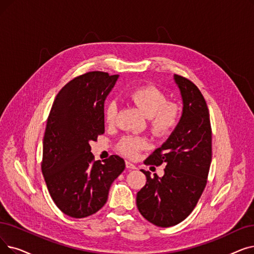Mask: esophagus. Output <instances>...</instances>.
<instances>
[{
	"mask_svg": "<svg viewBox=\"0 0 254 254\" xmlns=\"http://www.w3.org/2000/svg\"><path fill=\"white\" fill-rule=\"evenodd\" d=\"M126 165H127V169H136V166L135 165L131 163V162H129V161H127L126 162Z\"/></svg>",
	"mask_w": 254,
	"mask_h": 254,
	"instance_id": "34e87169",
	"label": "esophagus"
}]
</instances>
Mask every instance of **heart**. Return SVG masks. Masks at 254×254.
<instances>
[{"mask_svg":"<svg viewBox=\"0 0 254 254\" xmlns=\"http://www.w3.org/2000/svg\"><path fill=\"white\" fill-rule=\"evenodd\" d=\"M140 111L149 119V127L157 136H165L178 126L180 120V108L175 103L167 102L164 92L153 86H142L133 89L127 94ZM118 105L115 101L109 102L105 108L106 123L111 125L115 121ZM147 145L143 137L127 136L120 140L118 149L126 156L134 157Z\"/></svg>","mask_w":254,"mask_h":254,"instance_id":"1","label":"heart"}]
</instances>
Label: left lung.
<instances>
[{"instance_id": "obj_1", "label": "left lung", "mask_w": 254, "mask_h": 254, "mask_svg": "<svg viewBox=\"0 0 254 254\" xmlns=\"http://www.w3.org/2000/svg\"><path fill=\"white\" fill-rule=\"evenodd\" d=\"M183 100L178 126L162 146L144 161L146 165L166 164L164 175H146V184L137 193L140 214L160 227L179 224L194 209L205 188L212 162V128L203 95L197 86L174 74Z\"/></svg>"}]
</instances>
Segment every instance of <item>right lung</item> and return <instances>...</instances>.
I'll use <instances>...</instances> for the list:
<instances>
[{
    "instance_id": "add662e5",
    "label": "right lung",
    "mask_w": 254,
    "mask_h": 254,
    "mask_svg": "<svg viewBox=\"0 0 254 254\" xmlns=\"http://www.w3.org/2000/svg\"><path fill=\"white\" fill-rule=\"evenodd\" d=\"M118 74L90 71L66 84L48 118L41 170L52 199L72 218L95 214L105 205L112 183L126 168L113 154L94 161L90 142L105 133L104 104Z\"/></svg>"
}]
</instances>
